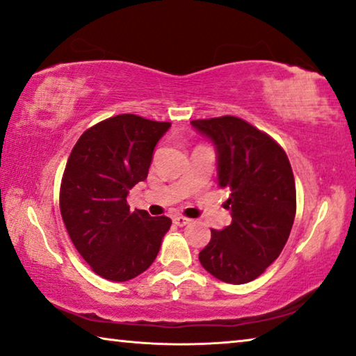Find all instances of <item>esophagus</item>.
<instances>
[{"label":"esophagus","mask_w":356,"mask_h":356,"mask_svg":"<svg viewBox=\"0 0 356 356\" xmlns=\"http://www.w3.org/2000/svg\"><path fill=\"white\" fill-rule=\"evenodd\" d=\"M189 221L191 220H188V218H184V216H173V224H175V226L183 227V226H186V224H189Z\"/></svg>","instance_id":"1"}]
</instances>
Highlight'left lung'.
I'll use <instances>...</instances> for the list:
<instances>
[{
    "label": "left lung",
    "mask_w": 356,
    "mask_h": 356,
    "mask_svg": "<svg viewBox=\"0 0 356 356\" xmlns=\"http://www.w3.org/2000/svg\"><path fill=\"white\" fill-rule=\"evenodd\" d=\"M218 154V186L229 191L232 221L199 253L218 280L242 285L258 278L278 256L296 216V184L283 147L243 119L221 116L191 121Z\"/></svg>",
    "instance_id": "8db88e82"
}]
</instances>
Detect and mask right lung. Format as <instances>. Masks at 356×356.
<instances>
[{"label": "right lung", "instance_id": "right-lung-1", "mask_svg": "<svg viewBox=\"0 0 356 356\" xmlns=\"http://www.w3.org/2000/svg\"><path fill=\"white\" fill-rule=\"evenodd\" d=\"M170 122L119 114L87 129L68 157L60 213L71 242L97 275L127 282L145 272L172 226L167 216L130 211L129 189L145 181Z\"/></svg>", "mask_w": 356, "mask_h": 356}]
</instances>
